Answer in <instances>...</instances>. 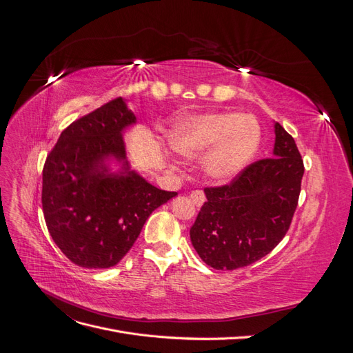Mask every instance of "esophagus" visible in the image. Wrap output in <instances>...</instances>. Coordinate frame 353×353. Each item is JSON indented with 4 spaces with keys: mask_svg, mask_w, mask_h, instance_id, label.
I'll list each match as a JSON object with an SVG mask.
<instances>
[{
    "mask_svg": "<svg viewBox=\"0 0 353 353\" xmlns=\"http://www.w3.org/2000/svg\"><path fill=\"white\" fill-rule=\"evenodd\" d=\"M190 200L193 201L197 208H200V206L203 205V203H205L206 197H205V193H203V191H200V190H194L193 193L190 194Z\"/></svg>",
    "mask_w": 353,
    "mask_h": 353,
    "instance_id": "34e87169",
    "label": "esophagus"
}]
</instances>
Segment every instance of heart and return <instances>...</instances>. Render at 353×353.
I'll use <instances>...</instances> for the list:
<instances>
[{
    "label": "heart",
    "instance_id": "heart-1",
    "mask_svg": "<svg viewBox=\"0 0 353 353\" xmlns=\"http://www.w3.org/2000/svg\"><path fill=\"white\" fill-rule=\"evenodd\" d=\"M262 130L252 114L206 113L181 121L169 134V144L187 159L205 157L203 170L218 184L236 179L256 157Z\"/></svg>",
    "mask_w": 353,
    "mask_h": 353
}]
</instances>
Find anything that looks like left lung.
<instances>
[{
  "instance_id": "1",
  "label": "left lung",
  "mask_w": 353,
  "mask_h": 353,
  "mask_svg": "<svg viewBox=\"0 0 353 353\" xmlns=\"http://www.w3.org/2000/svg\"><path fill=\"white\" fill-rule=\"evenodd\" d=\"M274 132L272 157L249 165L228 185L205 188L208 201L190 239L212 268L232 271L259 261L290 228L305 168L293 137L279 122Z\"/></svg>"
}]
</instances>
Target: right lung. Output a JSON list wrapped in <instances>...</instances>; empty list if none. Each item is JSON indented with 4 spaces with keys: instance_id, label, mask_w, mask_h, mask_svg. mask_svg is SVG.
<instances>
[{
    "instance_id": "1",
    "label": "right lung",
    "mask_w": 353,
    "mask_h": 353,
    "mask_svg": "<svg viewBox=\"0 0 353 353\" xmlns=\"http://www.w3.org/2000/svg\"><path fill=\"white\" fill-rule=\"evenodd\" d=\"M137 123L119 97L70 123L42 170V212L50 236L82 268L122 261L150 213L178 196L131 169L123 132ZM117 163V171L111 165Z\"/></svg>"
}]
</instances>
